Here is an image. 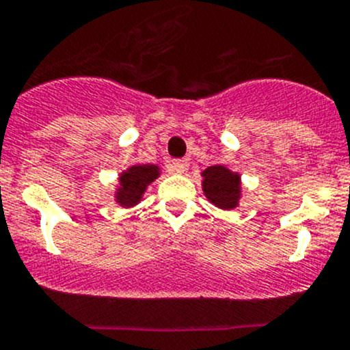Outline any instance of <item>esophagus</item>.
Listing matches in <instances>:
<instances>
[{
    "mask_svg": "<svg viewBox=\"0 0 350 350\" xmlns=\"http://www.w3.org/2000/svg\"><path fill=\"white\" fill-rule=\"evenodd\" d=\"M169 167H171L172 172H178V174H183V172H185L186 167H187V161H185V159H174L171 164H169Z\"/></svg>",
    "mask_w": 350,
    "mask_h": 350,
    "instance_id": "34e87169",
    "label": "esophagus"
}]
</instances>
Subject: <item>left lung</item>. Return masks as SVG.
Listing matches in <instances>:
<instances>
[{
	"mask_svg": "<svg viewBox=\"0 0 350 350\" xmlns=\"http://www.w3.org/2000/svg\"><path fill=\"white\" fill-rule=\"evenodd\" d=\"M203 193L209 203L221 209H234L241 198V178L221 164L209 165L201 172Z\"/></svg>",
	"mask_w": 350,
	"mask_h": 350,
	"instance_id": "left-lung-1",
	"label": "left lung"
}]
</instances>
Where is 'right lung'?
<instances>
[{
    "mask_svg": "<svg viewBox=\"0 0 350 350\" xmlns=\"http://www.w3.org/2000/svg\"><path fill=\"white\" fill-rule=\"evenodd\" d=\"M159 165L156 164H134L120 172L119 186L116 189V203L122 208H132L141 203L147 186L159 178Z\"/></svg>",
    "mask_w": 350,
    "mask_h": 350,
    "instance_id": "1",
    "label": "right lung"
}]
</instances>
